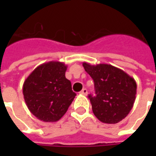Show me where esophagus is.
Wrapping results in <instances>:
<instances>
[{
    "instance_id": "34e87169",
    "label": "esophagus",
    "mask_w": 156,
    "mask_h": 156,
    "mask_svg": "<svg viewBox=\"0 0 156 156\" xmlns=\"http://www.w3.org/2000/svg\"><path fill=\"white\" fill-rule=\"evenodd\" d=\"M81 94H84V95H87V88H83L81 91Z\"/></svg>"
}]
</instances>
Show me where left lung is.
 I'll return each instance as SVG.
<instances>
[{"mask_svg":"<svg viewBox=\"0 0 156 156\" xmlns=\"http://www.w3.org/2000/svg\"><path fill=\"white\" fill-rule=\"evenodd\" d=\"M82 65L94 82L95 95H88L94 115L101 122H121L134 106L137 88L135 79L109 64Z\"/></svg>","mask_w":156,"mask_h":156,"instance_id":"8db88e82","label":"left lung"}]
</instances>
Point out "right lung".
Wrapping results in <instances>:
<instances>
[{"label":"right lung","instance_id":"add662e5","mask_svg":"<svg viewBox=\"0 0 156 156\" xmlns=\"http://www.w3.org/2000/svg\"><path fill=\"white\" fill-rule=\"evenodd\" d=\"M67 65L48 62L38 66L23 83L24 100L29 111L45 122H55L65 115L76 94L65 76Z\"/></svg>","mask_w":156,"mask_h":156}]
</instances>
